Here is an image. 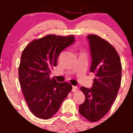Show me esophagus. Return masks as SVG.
Here are the masks:
<instances>
[{
  "mask_svg": "<svg viewBox=\"0 0 133 133\" xmlns=\"http://www.w3.org/2000/svg\"><path fill=\"white\" fill-rule=\"evenodd\" d=\"M72 92H74V93H75V92H77V91H78V87H75V86H73L72 87Z\"/></svg>",
  "mask_w": 133,
  "mask_h": 133,
  "instance_id": "esophagus-1",
  "label": "esophagus"
}]
</instances>
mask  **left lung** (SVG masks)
Returning a JSON list of instances; mask_svg holds the SVG:
<instances>
[{"label": "left lung", "mask_w": 133, "mask_h": 133, "mask_svg": "<svg viewBox=\"0 0 133 133\" xmlns=\"http://www.w3.org/2000/svg\"><path fill=\"white\" fill-rule=\"evenodd\" d=\"M92 63L90 72L95 74L93 87L80 88L85 96L79 105L80 114L90 122L100 120L116 99L121 82L122 66L118 54L109 42L96 35L87 36Z\"/></svg>", "instance_id": "8db88e82"}]
</instances>
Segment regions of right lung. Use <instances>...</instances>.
Here are the masks:
<instances>
[{"label":"right lung","instance_id":"1","mask_svg":"<svg viewBox=\"0 0 133 133\" xmlns=\"http://www.w3.org/2000/svg\"><path fill=\"white\" fill-rule=\"evenodd\" d=\"M74 41L72 35H47L33 39L22 51L19 84L28 108L37 118H51L72 89L69 83H58L49 77L61 52Z\"/></svg>","mask_w":133,"mask_h":133}]
</instances>
